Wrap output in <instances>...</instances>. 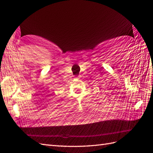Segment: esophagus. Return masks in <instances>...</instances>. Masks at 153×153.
Returning <instances> with one entry per match:
<instances>
[{"mask_svg":"<svg viewBox=\"0 0 153 153\" xmlns=\"http://www.w3.org/2000/svg\"><path fill=\"white\" fill-rule=\"evenodd\" d=\"M80 75H79V76H77V79H79V78H80Z\"/></svg>","mask_w":153,"mask_h":153,"instance_id":"esophagus-1","label":"esophagus"}]
</instances>
